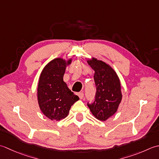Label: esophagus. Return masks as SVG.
I'll return each instance as SVG.
<instances>
[{
  "label": "esophagus",
  "instance_id": "34e87169",
  "mask_svg": "<svg viewBox=\"0 0 159 159\" xmlns=\"http://www.w3.org/2000/svg\"><path fill=\"white\" fill-rule=\"evenodd\" d=\"M77 95L79 96L80 99H83V98H84V93H82V92H80V93H77Z\"/></svg>",
  "mask_w": 159,
  "mask_h": 159
}]
</instances>
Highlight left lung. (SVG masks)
Instances as JSON below:
<instances>
[{
	"mask_svg": "<svg viewBox=\"0 0 159 159\" xmlns=\"http://www.w3.org/2000/svg\"><path fill=\"white\" fill-rule=\"evenodd\" d=\"M88 63L95 70L96 93L94 102L87 105L95 118L104 121L116 112L121 101L120 82L115 71L103 61L93 58Z\"/></svg>",
	"mask_w": 159,
	"mask_h": 159,
	"instance_id": "obj_1",
	"label": "left lung"
}]
</instances>
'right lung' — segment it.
<instances>
[{"instance_id":"obj_1","label":"right lung","mask_w":159,"mask_h":159,"mask_svg":"<svg viewBox=\"0 0 159 159\" xmlns=\"http://www.w3.org/2000/svg\"><path fill=\"white\" fill-rule=\"evenodd\" d=\"M61 58L51 61L41 73L38 87L39 106L43 114L51 120L60 121L64 119L69 112L74 103L79 97L68 88L63 81L66 64Z\"/></svg>"}]
</instances>
